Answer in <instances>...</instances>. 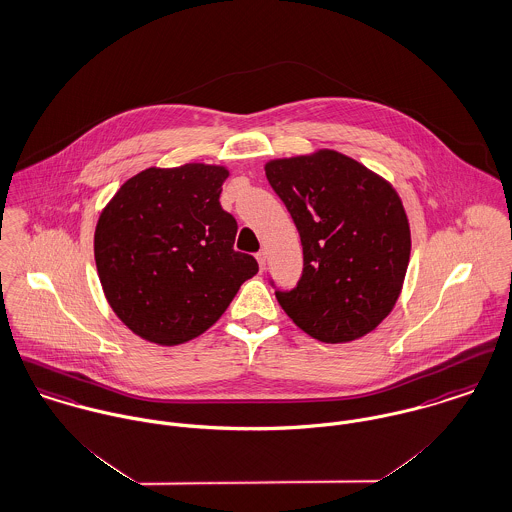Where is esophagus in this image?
I'll return each instance as SVG.
<instances>
[{"label":"esophagus","mask_w":512,"mask_h":512,"mask_svg":"<svg viewBox=\"0 0 512 512\" xmlns=\"http://www.w3.org/2000/svg\"><path fill=\"white\" fill-rule=\"evenodd\" d=\"M256 260H258L260 270H264V268H266V252H264V250H260V252L256 254Z\"/></svg>","instance_id":"34e87169"}]
</instances>
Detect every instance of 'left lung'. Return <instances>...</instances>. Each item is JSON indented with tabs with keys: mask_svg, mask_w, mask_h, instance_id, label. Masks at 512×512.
<instances>
[{
	"mask_svg": "<svg viewBox=\"0 0 512 512\" xmlns=\"http://www.w3.org/2000/svg\"><path fill=\"white\" fill-rule=\"evenodd\" d=\"M266 176L303 246L301 279L276 289L281 309L328 344L372 332L395 307L411 256L397 191L334 150L272 160Z\"/></svg>",
	"mask_w": 512,
	"mask_h": 512,
	"instance_id": "obj_1",
	"label": "left lung"
}]
</instances>
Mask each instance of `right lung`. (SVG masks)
Returning a JSON list of instances; mask_svg holds the SVG:
<instances>
[{
  "label": "right lung",
  "instance_id": "1",
  "mask_svg": "<svg viewBox=\"0 0 512 512\" xmlns=\"http://www.w3.org/2000/svg\"><path fill=\"white\" fill-rule=\"evenodd\" d=\"M229 170L186 164L127 180L99 215L93 252L115 315L140 338L182 344L227 311L254 256L234 250L236 221L219 195Z\"/></svg>",
  "mask_w": 512,
  "mask_h": 512
}]
</instances>
